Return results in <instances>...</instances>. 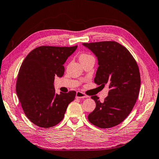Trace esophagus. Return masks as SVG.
Listing matches in <instances>:
<instances>
[{
  "instance_id": "34e87169",
  "label": "esophagus",
  "mask_w": 159,
  "mask_h": 159,
  "mask_svg": "<svg viewBox=\"0 0 159 159\" xmlns=\"http://www.w3.org/2000/svg\"><path fill=\"white\" fill-rule=\"evenodd\" d=\"M75 97L77 98H89V96L86 95H85L84 93L80 92V91H78L76 92V95H75Z\"/></svg>"
}]
</instances>
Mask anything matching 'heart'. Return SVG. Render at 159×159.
<instances>
[{"label": "heart", "mask_w": 159, "mask_h": 159, "mask_svg": "<svg viewBox=\"0 0 159 159\" xmlns=\"http://www.w3.org/2000/svg\"><path fill=\"white\" fill-rule=\"evenodd\" d=\"M92 57V56H90V55L87 54H80V57H79V59L80 60V59H87V58H89V57Z\"/></svg>", "instance_id": "heart-1"}]
</instances>
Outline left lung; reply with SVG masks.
<instances>
[{
    "label": "left lung",
    "mask_w": 159,
    "mask_h": 159,
    "mask_svg": "<svg viewBox=\"0 0 159 159\" xmlns=\"http://www.w3.org/2000/svg\"><path fill=\"white\" fill-rule=\"evenodd\" d=\"M96 56L99 66L94 82L109 85L103 102L96 95V103L88 116L89 122L100 128H111L123 122L134 107L141 85L138 65L130 52L114 41L83 43Z\"/></svg>",
    "instance_id": "8db88e82"
}]
</instances>
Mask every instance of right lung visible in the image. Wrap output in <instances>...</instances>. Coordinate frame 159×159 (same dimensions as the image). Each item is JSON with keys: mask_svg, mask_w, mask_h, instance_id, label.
I'll list each match as a JSON object with an SVG mask.
<instances>
[{"mask_svg": "<svg viewBox=\"0 0 159 159\" xmlns=\"http://www.w3.org/2000/svg\"><path fill=\"white\" fill-rule=\"evenodd\" d=\"M74 47L42 46L30 52L20 68L16 93L27 117L37 126L54 127L64 117L75 92L55 93V76L64 74L63 65L75 49Z\"/></svg>", "mask_w": 159, "mask_h": 159, "instance_id": "1", "label": "right lung"}]
</instances>
